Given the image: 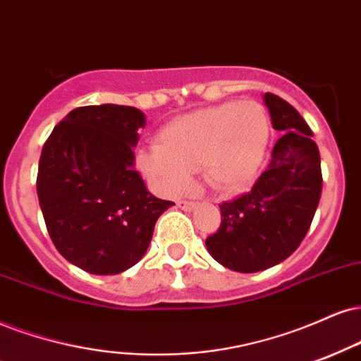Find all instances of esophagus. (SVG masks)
<instances>
[{"mask_svg": "<svg viewBox=\"0 0 361 361\" xmlns=\"http://www.w3.org/2000/svg\"><path fill=\"white\" fill-rule=\"evenodd\" d=\"M176 205L180 207L181 210H186V212L193 210V208H195V203L193 202H188V200H178Z\"/></svg>", "mask_w": 361, "mask_h": 361, "instance_id": "1", "label": "esophagus"}]
</instances>
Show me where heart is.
Here are the masks:
<instances>
[{
  "label": "heart",
  "instance_id": "heart-1",
  "mask_svg": "<svg viewBox=\"0 0 361 361\" xmlns=\"http://www.w3.org/2000/svg\"><path fill=\"white\" fill-rule=\"evenodd\" d=\"M269 117L257 102H224L180 116L137 153L139 171L175 193L197 168L219 193H235L254 178L269 145Z\"/></svg>",
  "mask_w": 361,
  "mask_h": 361
}]
</instances>
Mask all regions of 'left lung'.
<instances>
[{
	"label": "left lung",
	"instance_id": "left-lung-1",
	"mask_svg": "<svg viewBox=\"0 0 361 361\" xmlns=\"http://www.w3.org/2000/svg\"><path fill=\"white\" fill-rule=\"evenodd\" d=\"M264 102L282 137L250 192L220 205L222 224L205 240L216 262L245 274L277 266L298 249L323 188L319 151L310 126L284 99L267 92Z\"/></svg>",
	"mask_w": 361,
	"mask_h": 361
}]
</instances>
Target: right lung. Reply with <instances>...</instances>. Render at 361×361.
<instances>
[{"mask_svg":"<svg viewBox=\"0 0 361 361\" xmlns=\"http://www.w3.org/2000/svg\"><path fill=\"white\" fill-rule=\"evenodd\" d=\"M146 124L131 106L77 107L42 149L37 193L49 235L73 266L99 276L142 259L156 220L175 205L147 192L133 147Z\"/></svg>","mask_w":361,"mask_h":361,"instance_id":"right-lung-1","label":"right lung"}]
</instances>
